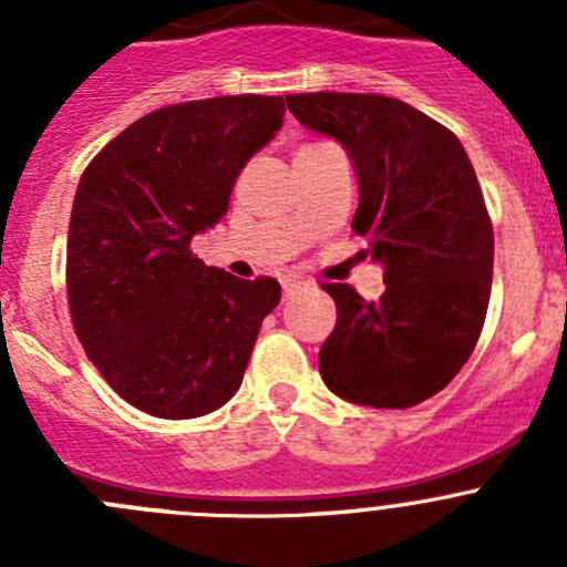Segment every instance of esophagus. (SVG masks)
I'll return each mask as SVG.
<instances>
[{
    "label": "esophagus",
    "mask_w": 567,
    "mask_h": 567,
    "mask_svg": "<svg viewBox=\"0 0 567 567\" xmlns=\"http://www.w3.org/2000/svg\"><path fill=\"white\" fill-rule=\"evenodd\" d=\"M299 288H301V282H296V279H285V282H282L285 299H290V296H293Z\"/></svg>",
    "instance_id": "34e87169"
}]
</instances>
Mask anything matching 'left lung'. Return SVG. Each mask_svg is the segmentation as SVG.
Wrapping results in <instances>:
<instances>
[{
  "label": "left lung",
  "instance_id": "1",
  "mask_svg": "<svg viewBox=\"0 0 567 567\" xmlns=\"http://www.w3.org/2000/svg\"><path fill=\"white\" fill-rule=\"evenodd\" d=\"M301 125L334 136L359 177L353 233L384 266L364 301L323 285L337 323L320 379L348 403L409 409L442 392L472 357L494 277V227L458 136L420 109L373 93L285 95Z\"/></svg>",
  "mask_w": 567,
  "mask_h": 567
}]
</instances>
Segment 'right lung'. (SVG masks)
<instances>
[{"label": "right lung", "mask_w": 567, "mask_h": 567, "mask_svg": "<svg viewBox=\"0 0 567 567\" xmlns=\"http://www.w3.org/2000/svg\"><path fill=\"white\" fill-rule=\"evenodd\" d=\"M279 95L156 109L87 164L68 227V305L90 362L125 403L192 420L238 392L277 279L205 266L197 233L227 214L236 177L282 128Z\"/></svg>", "instance_id": "right-lung-1"}]
</instances>
